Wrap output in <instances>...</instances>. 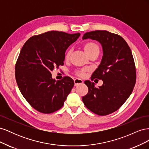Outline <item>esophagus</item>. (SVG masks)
I'll list each match as a JSON object with an SVG mask.
<instances>
[{
  "label": "esophagus",
  "mask_w": 149,
  "mask_h": 149,
  "mask_svg": "<svg viewBox=\"0 0 149 149\" xmlns=\"http://www.w3.org/2000/svg\"><path fill=\"white\" fill-rule=\"evenodd\" d=\"M74 86H78L81 84H82L83 83V81L81 79L76 78L74 80Z\"/></svg>",
  "instance_id": "34e87169"
}]
</instances>
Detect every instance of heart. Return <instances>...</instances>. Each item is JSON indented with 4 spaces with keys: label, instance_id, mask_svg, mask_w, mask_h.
<instances>
[{
    "label": "heart",
    "instance_id": "b5f03b06",
    "mask_svg": "<svg viewBox=\"0 0 149 149\" xmlns=\"http://www.w3.org/2000/svg\"><path fill=\"white\" fill-rule=\"evenodd\" d=\"M83 49H84L85 53H86L88 56L91 55V54L93 53L100 52V48H99L97 45L95 43L91 42L84 43L83 45ZM70 54H71L70 50H68L66 52V53L65 54V58L66 60H68L69 59L70 56ZM86 71H87L86 70H79V71H76V74L80 76V77H83V76H85Z\"/></svg>",
    "mask_w": 149,
    "mask_h": 149
}]
</instances>
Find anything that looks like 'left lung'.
Masks as SVG:
<instances>
[{
	"label": "left lung",
	"mask_w": 149,
	"mask_h": 149,
	"mask_svg": "<svg viewBox=\"0 0 149 149\" xmlns=\"http://www.w3.org/2000/svg\"><path fill=\"white\" fill-rule=\"evenodd\" d=\"M97 40L102 47L100 65L91 79H101V86L86 80L88 93L83 97L84 104L96 114L106 116L123 106L131 94L136 81V66L132 52L120 35L106 30H96L84 34L83 40Z\"/></svg>",
	"instance_id": "obj_1"
}]
</instances>
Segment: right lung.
I'll use <instances>...</instances> for the list:
<instances>
[{
  "instance_id": "obj_1",
  "label": "right lung",
  "mask_w": 149,
  "mask_h": 149,
  "mask_svg": "<svg viewBox=\"0 0 149 149\" xmlns=\"http://www.w3.org/2000/svg\"><path fill=\"white\" fill-rule=\"evenodd\" d=\"M80 33L49 31L30 37L22 47L15 65V79L30 105L44 114L59 110L74 86L73 79L56 81L51 71L63 65L65 52Z\"/></svg>"
}]
</instances>
